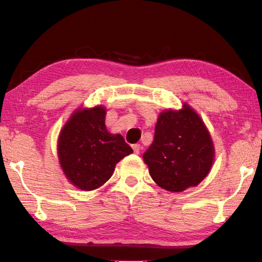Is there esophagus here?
Instances as JSON below:
<instances>
[{
  "instance_id": "34e87169",
  "label": "esophagus",
  "mask_w": 262,
  "mask_h": 262,
  "mask_svg": "<svg viewBox=\"0 0 262 262\" xmlns=\"http://www.w3.org/2000/svg\"><path fill=\"white\" fill-rule=\"evenodd\" d=\"M141 149H142V147H141L140 144H134V145H133V150H134V152H135L136 155L140 154Z\"/></svg>"
}]
</instances>
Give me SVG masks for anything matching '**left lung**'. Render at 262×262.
Segmentation results:
<instances>
[{
  "label": "left lung",
  "mask_w": 262,
  "mask_h": 262,
  "mask_svg": "<svg viewBox=\"0 0 262 262\" xmlns=\"http://www.w3.org/2000/svg\"><path fill=\"white\" fill-rule=\"evenodd\" d=\"M214 159L209 130L188 104L184 103L178 111L161 112L152 144L143 154L149 173L159 187L178 193L198 186L210 172Z\"/></svg>",
  "instance_id": "left-lung-1"
}]
</instances>
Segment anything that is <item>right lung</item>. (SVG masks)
<instances>
[{
    "label": "right lung",
    "mask_w": 262,
    "mask_h": 262,
    "mask_svg": "<svg viewBox=\"0 0 262 262\" xmlns=\"http://www.w3.org/2000/svg\"><path fill=\"white\" fill-rule=\"evenodd\" d=\"M106 110L98 105L74 111L57 139V157L66 178L75 187L94 190L112 177L115 165L133 152L120 134L105 125Z\"/></svg>",
    "instance_id": "add662e5"
}]
</instances>
